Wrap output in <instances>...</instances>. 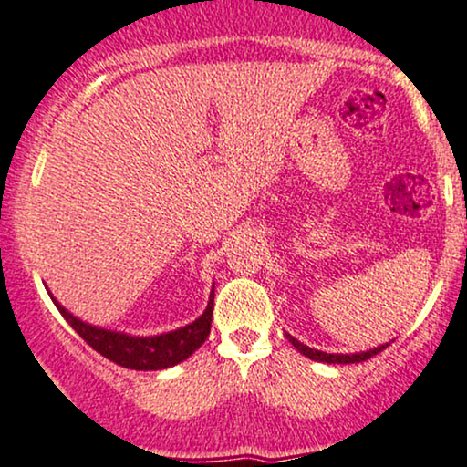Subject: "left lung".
<instances>
[{
    "instance_id": "obj_1",
    "label": "left lung",
    "mask_w": 467,
    "mask_h": 467,
    "mask_svg": "<svg viewBox=\"0 0 467 467\" xmlns=\"http://www.w3.org/2000/svg\"><path fill=\"white\" fill-rule=\"evenodd\" d=\"M287 337H290L292 347H295L298 353L309 357V359H314V361H327V364H359V361L370 359V357L379 355L385 347H388V344H383V347H377L372 350H366V353H355V355H337V353L331 355V353H322V350L305 347L303 342H298V339H295L292 336H287Z\"/></svg>"
}]
</instances>
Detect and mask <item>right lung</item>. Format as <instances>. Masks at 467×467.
Instances as JSON below:
<instances>
[{
    "label": "right lung",
    "mask_w": 467,
    "mask_h": 467,
    "mask_svg": "<svg viewBox=\"0 0 467 467\" xmlns=\"http://www.w3.org/2000/svg\"><path fill=\"white\" fill-rule=\"evenodd\" d=\"M56 307L60 309V314L65 316L68 325L79 333V337L86 344H90L97 353L106 357V359H110L123 368H130V370H162V368H171L183 359H188L205 342L207 336H210L214 292H212L207 309L197 320L182 327V329L153 337H131L125 336V333L99 329V327L86 325V322L78 320L57 303Z\"/></svg>",
    "instance_id": "obj_1"
}]
</instances>
